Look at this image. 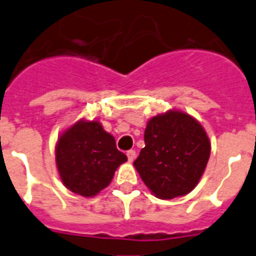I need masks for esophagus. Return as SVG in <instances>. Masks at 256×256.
I'll return each instance as SVG.
<instances>
[{
  "mask_svg": "<svg viewBox=\"0 0 256 256\" xmlns=\"http://www.w3.org/2000/svg\"><path fill=\"white\" fill-rule=\"evenodd\" d=\"M126 156H128V162H132L133 160L136 159V151H134V150L126 151Z\"/></svg>",
  "mask_w": 256,
  "mask_h": 256,
  "instance_id": "34e87169",
  "label": "esophagus"
}]
</instances>
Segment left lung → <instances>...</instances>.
<instances>
[{"mask_svg":"<svg viewBox=\"0 0 256 256\" xmlns=\"http://www.w3.org/2000/svg\"><path fill=\"white\" fill-rule=\"evenodd\" d=\"M209 156L202 126L186 112L169 110L148 122L144 148L133 165L156 198L170 200L195 188Z\"/></svg>","mask_w":256,"mask_h":256,"instance_id":"left-lung-1","label":"left lung"}]
</instances>
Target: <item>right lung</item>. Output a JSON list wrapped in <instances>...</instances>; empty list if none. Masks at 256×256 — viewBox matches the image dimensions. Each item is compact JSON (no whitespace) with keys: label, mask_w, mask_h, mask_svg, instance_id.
I'll use <instances>...</instances> for the list:
<instances>
[{"label":"right lung","mask_w":256,"mask_h":256,"mask_svg":"<svg viewBox=\"0 0 256 256\" xmlns=\"http://www.w3.org/2000/svg\"><path fill=\"white\" fill-rule=\"evenodd\" d=\"M56 166L64 186L74 194L94 198L110 184L118 166L126 162L115 138L100 122H76L58 137Z\"/></svg>","instance_id":"1"}]
</instances>
